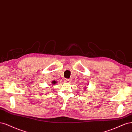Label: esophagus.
I'll return each mask as SVG.
<instances>
[{"mask_svg": "<svg viewBox=\"0 0 132 132\" xmlns=\"http://www.w3.org/2000/svg\"><path fill=\"white\" fill-rule=\"evenodd\" d=\"M65 82H67V83H70L71 81H70V79H65Z\"/></svg>", "mask_w": 132, "mask_h": 132, "instance_id": "1", "label": "esophagus"}]
</instances>
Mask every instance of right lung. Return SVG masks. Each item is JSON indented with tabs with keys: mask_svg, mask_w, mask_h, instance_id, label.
<instances>
[{
	"mask_svg": "<svg viewBox=\"0 0 132 132\" xmlns=\"http://www.w3.org/2000/svg\"><path fill=\"white\" fill-rule=\"evenodd\" d=\"M56 83V81H55V80H53V81L52 82V83L53 84H55V83Z\"/></svg>",
	"mask_w": 132,
	"mask_h": 132,
	"instance_id": "obj_1",
	"label": "right lung"
}]
</instances>
